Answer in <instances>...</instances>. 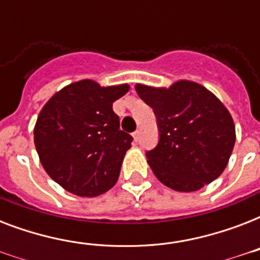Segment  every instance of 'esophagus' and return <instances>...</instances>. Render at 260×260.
<instances>
[{"mask_svg":"<svg viewBox=\"0 0 260 260\" xmlns=\"http://www.w3.org/2000/svg\"><path fill=\"white\" fill-rule=\"evenodd\" d=\"M139 135H140V132H139V131H135V132H134V139H135V140H136V142H138Z\"/></svg>","mask_w":260,"mask_h":260,"instance_id":"obj_1","label":"esophagus"}]
</instances>
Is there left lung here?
I'll return each instance as SVG.
<instances>
[{
	"label": "left lung",
	"instance_id": "1",
	"mask_svg": "<svg viewBox=\"0 0 260 260\" xmlns=\"http://www.w3.org/2000/svg\"><path fill=\"white\" fill-rule=\"evenodd\" d=\"M135 89L156 116L159 142L146 156L159 181L177 191H196L220 177L236 135L234 120L218 98L190 81L169 89Z\"/></svg>",
	"mask_w": 260,
	"mask_h": 260
}]
</instances>
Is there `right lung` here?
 <instances>
[{"mask_svg":"<svg viewBox=\"0 0 260 260\" xmlns=\"http://www.w3.org/2000/svg\"><path fill=\"white\" fill-rule=\"evenodd\" d=\"M128 85L83 79L54 94L39 114L35 146L44 170L67 191L95 197L117 182L134 138L120 129L113 102Z\"/></svg>","mask_w":260,"mask_h":260,"instance_id":"obj_1","label":"right lung"}]
</instances>
